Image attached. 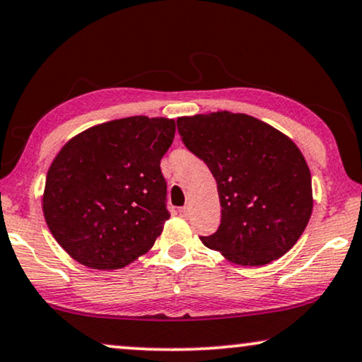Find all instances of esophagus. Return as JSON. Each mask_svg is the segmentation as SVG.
Here are the masks:
<instances>
[{"mask_svg":"<svg viewBox=\"0 0 362 362\" xmlns=\"http://www.w3.org/2000/svg\"><path fill=\"white\" fill-rule=\"evenodd\" d=\"M189 211H191V207H189V206H185V207H180V209H177V212H180L182 217H186L187 214H189Z\"/></svg>","mask_w":362,"mask_h":362,"instance_id":"obj_1","label":"esophagus"}]
</instances>
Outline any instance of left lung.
Here are the masks:
<instances>
[{"mask_svg":"<svg viewBox=\"0 0 362 362\" xmlns=\"http://www.w3.org/2000/svg\"><path fill=\"white\" fill-rule=\"evenodd\" d=\"M176 124L186 148L217 181L222 218L202 243L242 266L286 255L313 207L310 170L297 145L246 114H199Z\"/></svg>","mask_w":362,"mask_h":362,"instance_id":"obj_1","label":"left lung"}]
</instances>
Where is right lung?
<instances>
[{
	"mask_svg": "<svg viewBox=\"0 0 362 362\" xmlns=\"http://www.w3.org/2000/svg\"><path fill=\"white\" fill-rule=\"evenodd\" d=\"M175 130L173 119L125 117L88 129L60 150L42 207L73 259L119 269L153 246L170 218L160 161Z\"/></svg>",
	"mask_w": 362,
	"mask_h": 362,
	"instance_id": "right-lung-1",
	"label": "right lung"
}]
</instances>
